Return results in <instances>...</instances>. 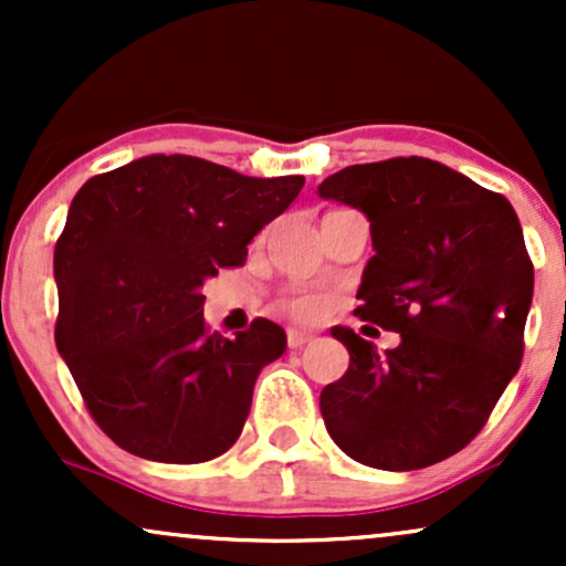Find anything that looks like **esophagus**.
Instances as JSON below:
<instances>
[{"instance_id":"1","label":"esophagus","mask_w":566,"mask_h":566,"mask_svg":"<svg viewBox=\"0 0 566 566\" xmlns=\"http://www.w3.org/2000/svg\"><path fill=\"white\" fill-rule=\"evenodd\" d=\"M311 340H314V335L311 333H303V329H295V327L287 329V346L290 348H303L305 343H311Z\"/></svg>"}]
</instances>
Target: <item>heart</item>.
I'll use <instances>...</instances> for the list:
<instances>
[{"mask_svg": "<svg viewBox=\"0 0 566 566\" xmlns=\"http://www.w3.org/2000/svg\"><path fill=\"white\" fill-rule=\"evenodd\" d=\"M287 308L292 316H297V319H316V316L324 311V303L322 297L316 295H297V297H290Z\"/></svg>", "mask_w": 566, "mask_h": 566, "instance_id": "b5f03b06", "label": "heart"}]
</instances>
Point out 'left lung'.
<instances>
[{
    "label": "left lung",
    "instance_id": "1",
    "mask_svg": "<svg viewBox=\"0 0 566 566\" xmlns=\"http://www.w3.org/2000/svg\"><path fill=\"white\" fill-rule=\"evenodd\" d=\"M322 199L369 220L373 250L354 311L399 333L378 354L348 327V369L319 396L329 437L356 463L415 471L463 450L518 373L532 261L503 193L423 157L350 165Z\"/></svg>",
    "mask_w": 566,
    "mask_h": 566
}]
</instances>
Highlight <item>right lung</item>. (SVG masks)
<instances>
[{"instance_id":"1","label":"right lung","mask_w":566,"mask_h":566,"mask_svg":"<svg viewBox=\"0 0 566 566\" xmlns=\"http://www.w3.org/2000/svg\"><path fill=\"white\" fill-rule=\"evenodd\" d=\"M303 175L250 178L151 154L90 178L55 244V346L95 423L157 463H205L242 433L252 388L287 348L279 324L205 327L201 287L301 193Z\"/></svg>"}]
</instances>
